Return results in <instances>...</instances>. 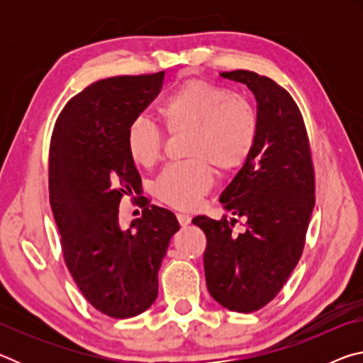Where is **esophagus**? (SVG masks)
Instances as JSON below:
<instances>
[{
    "label": "esophagus",
    "instance_id": "1",
    "mask_svg": "<svg viewBox=\"0 0 363 363\" xmlns=\"http://www.w3.org/2000/svg\"><path fill=\"white\" fill-rule=\"evenodd\" d=\"M177 220H179V224L182 227H186V225L190 224V220H192V218H190L189 214H186V213H177Z\"/></svg>",
    "mask_w": 363,
    "mask_h": 363
}]
</instances>
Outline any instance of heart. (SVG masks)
<instances>
[{
  "label": "heart",
  "mask_w": 363,
  "mask_h": 363,
  "mask_svg": "<svg viewBox=\"0 0 363 363\" xmlns=\"http://www.w3.org/2000/svg\"><path fill=\"white\" fill-rule=\"evenodd\" d=\"M171 133L189 131L190 158L171 163L155 181L157 195L182 210L199 205L214 182L213 165L233 171L253 153L259 118L247 97L208 79H187L164 97L158 108ZM126 147L140 167H152L162 155V133L144 116L134 118L126 130Z\"/></svg>",
  "instance_id": "1"
}]
</instances>
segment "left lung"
I'll return each instance as SVG.
<instances>
[{"instance_id": "obj_1", "label": "left lung", "mask_w": 363, "mask_h": 363, "mask_svg": "<svg viewBox=\"0 0 363 363\" xmlns=\"http://www.w3.org/2000/svg\"><path fill=\"white\" fill-rule=\"evenodd\" d=\"M247 84L256 99L259 134L253 153L219 196L232 218L195 216L206 235L208 291L225 309L253 312L275 298L303 253L315 205L309 140L296 102L274 79L255 72H220ZM235 217L247 229L233 232Z\"/></svg>"}]
</instances>
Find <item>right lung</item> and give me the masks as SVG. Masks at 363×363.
<instances>
[{
  "label": "right lung",
  "instance_id": "right-lung-1",
  "mask_svg": "<svg viewBox=\"0 0 363 363\" xmlns=\"http://www.w3.org/2000/svg\"><path fill=\"white\" fill-rule=\"evenodd\" d=\"M164 72L89 84L64 107L49 153V201L64 259L83 296L102 314L128 318L157 299L158 269L179 230L173 213L145 206L121 230L123 194L140 195V176L126 147L128 125L155 99Z\"/></svg>",
  "mask_w": 363,
  "mask_h": 363
}]
</instances>
